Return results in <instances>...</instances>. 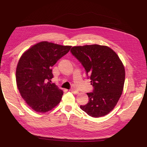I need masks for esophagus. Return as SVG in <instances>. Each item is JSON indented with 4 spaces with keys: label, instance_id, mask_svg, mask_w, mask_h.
<instances>
[{
    "label": "esophagus",
    "instance_id": "1",
    "mask_svg": "<svg viewBox=\"0 0 147 147\" xmlns=\"http://www.w3.org/2000/svg\"><path fill=\"white\" fill-rule=\"evenodd\" d=\"M70 91L72 92V93H74V94H78V91L76 90V89H71Z\"/></svg>",
    "mask_w": 147,
    "mask_h": 147
}]
</instances>
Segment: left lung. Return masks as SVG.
<instances>
[{"instance_id":"left-lung-1","label":"left lung","mask_w":147,"mask_h":147,"mask_svg":"<svg viewBox=\"0 0 147 147\" xmlns=\"http://www.w3.org/2000/svg\"><path fill=\"white\" fill-rule=\"evenodd\" d=\"M71 53L84 67L91 84L89 102L80 108L93 117H102L115 108L123 91L125 71L115 52L107 46L91 45L72 47Z\"/></svg>"}]
</instances>
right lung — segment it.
Listing matches in <instances>:
<instances>
[{"label":"right lung","instance_id":"right-lung-1","mask_svg":"<svg viewBox=\"0 0 147 147\" xmlns=\"http://www.w3.org/2000/svg\"><path fill=\"white\" fill-rule=\"evenodd\" d=\"M71 48L42 41L27 50L19 59L16 69L17 88L35 111L47 112L61 101L63 91L51 83L53 78L51 67Z\"/></svg>","mask_w":147,"mask_h":147}]
</instances>
